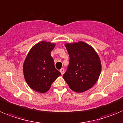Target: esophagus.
Here are the masks:
<instances>
[{
  "mask_svg": "<svg viewBox=\"0 0 123 123\" xmlns=\"http://www.w3.org/2000/svg\"><path fill=\"white\" fill-rule=\"evenodd\" d=\"M60 72H61V73L62 75L64 74V72H65L64 69V68H62V69L60 70Z\"/></svg>",
  "mask_w": 123,
  "mask_h": 123,
  "instance_id": "34e87169",
  "label": "esophagus"
}]
</instances>
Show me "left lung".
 <instances>
[{"instance_id": "obj_1", "label": "left lung", "mask_w": 123, "mask_h": 123, "mask_svg": "<svg viewBox=\"0 0 123 123\" xmlns=\"http://www.w3.org/2000/svg\"><path fill=\"white\" fill-rule=\"evenodd\" d=\"M65 46L70 59L63 78L73 91H86L96 84L100 76L101 66L99 56L92 47L82 41Z\"/></svg>"}]
</instances>
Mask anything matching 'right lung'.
<instances>
[{"instance_id": "right-lung-1", "label": "right lung", "mask_w": 123, "mask_h": 123, "mask_svg": "<svg viewBox=\"0 0 123 123\" xmlns=\"http://www.w3.org/2000/svg\"><path fill=\"white\" fill-rule=\"evenodd\" d=\"M55 44L46 41L34 46L23 64V74L29 87L39 93H45L61 74L55 68L51 51Z\"/></svg>"}]
</instances>
